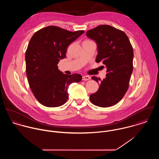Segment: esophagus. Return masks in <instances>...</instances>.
<instances>
[{
	"mask_svg": "<svg viewBox=\"0 0 159 159\" xmlns=\"http://www.w3.org/2000/svg\"><path fill=\"white\" fill-rule=\"evenodd\" d=\"M91 79V77H89V76H83V78H82V80L83 81H87V80H89Z\"/></svg>",
	"mask_w": 159,
	"mask_h": 159,
	"instance_id": "obj_1",
	"label": "esophagus"
}]
</instances>
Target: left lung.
I'll return each instance as SVG.
<instances>
[{"label": "left lung", "instance_id": "8db88e82", "mask_svg": "<svg viewBox=\"0 0 159 159\" xmlns=\"http://www.w3.org/2000/svg\"><path fill=\"white\" fill-rule=\"evenodd\" d=\"M86 36L94 40L98 54L95 61L107 67L106 78L98 91L90 95L93 105L109 107L117 103L128 90L133 71V48L127 35L109 25H101L88 30ZM92 79L98 83L95 76Z\"/></svg>", "mask_w": 159, "mask_h": 159}]
</instances>
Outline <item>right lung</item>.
<instances>
[{"label":"right lung","mask_w":159,"mask_h":159,"mask_svg":"<svg viewBox=\"0 0 159 159\" xmlns=\"http://www.w3.org/2000/svg\"><path fill=\"white\" fill-rule=\"evenodd\" d=\"M84 32L49 25L36 32L30 40L25 56L26 75L31 91L42 105H63L68 100V86L81 81V75L64 74L57 64L66 57L68 46Z\"/></svg>","instance_id":"right-lung-1"}]
</instances>
